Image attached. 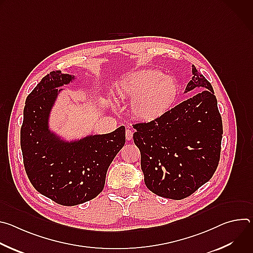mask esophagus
<instances>
[{"label": "esophagus", "mask_w": 253, "mask_h": 253, "mask_svg": "<svg viewBox=\"0 0 253 253\" xmlns=\"http://www.w3.org/2000/svg\"><path fill=\"white\" fill-rule=\"evenodd\" d=\"M132 138H133V131L130 129H127L126 130V139L128 141H130V140H132Z\"/></svg>", "instance_id": "34e87169"}]
</instances>
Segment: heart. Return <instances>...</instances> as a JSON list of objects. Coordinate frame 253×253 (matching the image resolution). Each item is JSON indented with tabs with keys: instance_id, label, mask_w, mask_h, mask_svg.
I'll return each mask as SVG.
<instances>
[{
	"instance_id": "1",
	"label": "heart",
	"mask_w": 253,
	"mask_h": 253,
	"mask_svg": "<svg viewBox=\"0 0 253 253\" xmlns=\"http://www.w3.org/2000/svg\"><path fill=\"white\" fill-rule=\"evenodd\" d=\"M117 93L123 99L132 100V115L144 122L162 117L178 97L179 87L171 76L158 70H140L128 75L117 85Z\"/></svg>"
}]
</instances>
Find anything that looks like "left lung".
<instances>
[{
    "label": "left lung",
    "instance_id": "left-lung-1",
    "mask_svg": "<svg viewBox=\"0 0 253 253\" xmlns=\"http://www.w3.org/2000/svg\"><path fill=\"white\" fill-rule=\"evenodd\" d=\"M192 74L186 92L198 93L155 121L133 124L147 188L174 200L190 196L209 181L220 159L223 127L217 100L195 66Z\"/></svg>",
    "mask_w": 253,
    "mask_h": 253
}]
</instances>
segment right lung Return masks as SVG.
Here are the masks:
<instances>
[{
  "mask_svg": "<svg viewBox=\"0 0 253 253\" xmlns=\"http://www.w3.org/2000/svg\"><path fill=\"white\" fill-rule=\"evenodd\" d=\"M73 76L53 71L28 95L21 127V148L34 188L54 202L74 206L95 198L105 185L107 170L125 144V127L112 133L64 142L48 128L58 87Z\"/></svg>",
  "mask_w": 253,
  "mask_h": 253,
  "instance_id": "obj_1",
  "label": "right lung"
}]
</instances>
